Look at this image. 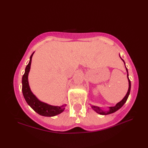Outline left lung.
Returning <instances> with one entry per match:
<instances>
[{
	"instance_id": "left-lung-1",
	"label": "left lung",
	"mask_w": 148,
	"mask_h": 148,
	"mask_svg": "<svg viewBox=\"0 0 148 148\" xmlns=\"http://www.w3.org/2000/svg\"><path fill=\"white\" fill-rule=\"evenodd\" d=\"M120 56V55H119ZM121 58V56H120ZM121 59L123 60V62H124V64L125 65V63L124 62L123 60L121 58ZM125 68H126V71L127 72V79L128 81V92L126 94V95L124 97V98L120 102H119L118 103H116V104L113 106V107H109V110L108 111H104V110H102L101 109V108H100V107L98 106H93V105H91V108H92L93 110H94L97 113H98L99 114H101V115H107V114H112V113L116 111H117L118 109H120L121 107L125 104V103L126 102V101L127 100V99L128 96L130 95V89H131V82L129 79V77H128V69L126 67V66H125Z\"/></svg>"
}]
</instances>
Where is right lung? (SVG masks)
<instances>
[{
  "mask_svg": "<svg viewBox=\"0 0 148 148\" xmlns=\"http://www.w3.org/2000/svg\"><path fill=\"white\" fill-rule=\"evenodd\" d=\"M34 53V52L30 56V61L27 65L25 70V73L22 77V92H23L25 100H26L29 106L31 107V108L34 109V111L43 116L52 117V116L60 114L64 111L66 104H64L61 106L49 105L48 103L40 101L31 91L28 76H29L30 70L31 62H32V58Z\"/></svg>",
  "mask_w": 148,
  "mask_h": 148,
  "instance_id": "right-lung-1",
  "label": "right lung"
}]
</instances>
